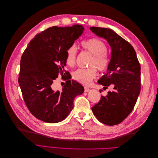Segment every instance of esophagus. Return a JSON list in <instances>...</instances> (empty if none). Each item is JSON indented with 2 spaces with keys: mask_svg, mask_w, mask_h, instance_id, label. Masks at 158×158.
I'll return each mask as SVG.
<instances>
[{
  "mask_svg": "<svg viewBox=\"0 0 158 158\" xmlns=\"http://www.w3.org/2000/svg\"><path fill=\"white\" fill-rule=\"evenodd\" d=\"M89 90V88H88V87H86V86H84V92H88Z\"/></svg>",
  "mask_w": 158,
  "mask_h": 158,
  "instance_id": "esophagus-1",
  "label": "esophagus"
}]
</instances>
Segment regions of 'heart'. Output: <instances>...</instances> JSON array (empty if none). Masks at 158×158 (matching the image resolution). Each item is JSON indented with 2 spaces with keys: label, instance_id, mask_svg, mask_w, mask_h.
Returning a JSON list of instances; mask_svg holds the SVG:
<instances>
[{
  "label": "heart",
  "instance_id": "1",
  "mask_svg": "<svg viewBox=\"0 0 158 158\" xmlns=\"http://www.w3.org/2000/svg\"><path fill=\"white\" fill-rule=\"evenodd\" d=\"M82 48L90 52L92 57L89 62L90 67L78 69L73 72V78L76 82L88 85L97 76V69L100 72L107 70L109 65V60L106 54L107 48L106 44L100 40L92 38L81 42ZM77 59V49L74 45L69 46L66 50L65 60L70 66H73Z\"/></svg>",
  "mask_w": 158,
  "mask_h": 158
}]
</instances>
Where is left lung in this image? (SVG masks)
<instances>
[{
	"label": "left lung",
	"instance_id": "left-lung-1",
	"mask_svg": "<svg viewBox=\"0 0 158 158\" xmlns=\"http://www.w3.org/2000/svg\"><path fill=\"white\" fill-rule=\"evenodd\" d=\"M90 30L106 39L111 47L107 73L98 82L103 89L113 87L106 96L102 95L92 110L99 121L116 125L128 116L136 103L141 89L140 64L133 47L112 30L91 27Z\"/></svg>",
	"mask_w": 158,
	"mask_h": 158
}]
</instances>
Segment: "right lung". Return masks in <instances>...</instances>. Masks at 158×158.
<instances>
[{
    "mask_svg": "<svg viewBox=\"0 0 158 158\" xmlns=\"http://www.w3.org/2000/svg\"><path fill=\"white\" fill-rule=\"evenodd\" d=\"M82 26H53L38 33L30 41L21 57L18 83L26 106L37 118L56 123L68 116L73 109L74 99L84 92V87L70 80L66 66L65 54L82 35ZM60 73L66 80L62 92L52 89Z\"/></svg>",
    "mask_w": 158,
    "mask_h": 158,
    "instance_id": "right-lung-1",
    "label": "right lung"
}]
</instances>
